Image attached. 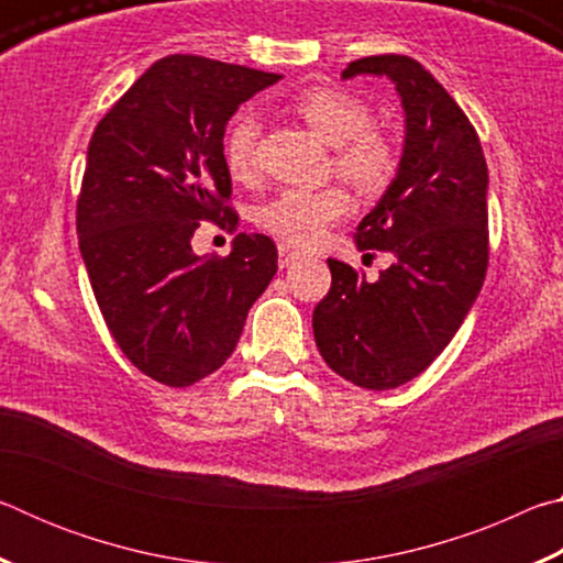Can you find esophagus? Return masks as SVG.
<instances>
[{"label": "esophagus", "mask_w": 563, "mask_h": 563, "mask_svg": "<svg viewBox=\"0 0 563 563\" xmlns=\"http://www.w3.org/2000/svg\"><path fill=\"white\" fill-rule=\"evenodd\" d=\"M278 255H280V268H285V265H290L292 261H298L300 258V253L295 251V247H290V245H285V243H280L278 245Z\"/></svg>", "instance_id": "1"}]
</instances>
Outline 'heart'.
Returning <instances> with one entry per match:
<instances>
[{"mask_svg": "<svg viewBox=\"0 0 563 563\" xmlns=\"http://www.w3.org/2000/svg\"><path fill=\"white\" fill-rule=\"evenodd\" d=\"M295 117L335 146L332 164L362 194H383L399 168V148L383 129L373 126V109L352 93L332 87L302 91L292 101ZM261 123L251 111H238L223 133V164L235 180L258 176ZM352 211V198L342 186L285 188L261 206L258 223L292 245L322 241L332 223Z\"/></svg>", "mask_w": 563, "mask_h": 563, "instance_id": "obj_1", "label": "heart"}]
</instances>
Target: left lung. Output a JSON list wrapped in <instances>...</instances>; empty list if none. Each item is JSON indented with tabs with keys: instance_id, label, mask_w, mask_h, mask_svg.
I'll return each mask as SVG.
<instances>
[{
	"instance_id": "1",
	"label": "left lung",
	"mask_w": 563,
	"mask_h": 563,
	"mask_svg": "<svg viewBox=\"0 0 563 563\" xmlns=\"http://www.w3.org/2000/svg\"><path fill=\"white\" fill-rule=\"evenodd\" d=\"M357 74L393 79L405 109L397 176L355 231L360 251L393 253L395 263L367 283L328 258L332 285L312 312V332L322 360L347 383L393 389L432 365L482 290L489 174L470 119L422 64L365 56L342 79Z\"/></svg>"
}]
</instances>
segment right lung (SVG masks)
Segmentation results:
<instances>
[{
    "mask_svg": "<svg viewBox=\"0 0 563 563\" xmlns=\"http://www.w3.org/2000/svg\"><path fill=\"white\" fill-rule=\"evenodd\" d=\"M280 74L170 54L113 103L89 141L76 233L107 328L133 367L188 387L233 355L247 310L278 271L263 233L225 258L190 247L201 221L235 231L223 133Z\"/></svg>",
    "mask_w": 563,
    "mask_h": 563,
    "instance_id": "add662e5",
    "label": "right lung"
}]
</instances>
